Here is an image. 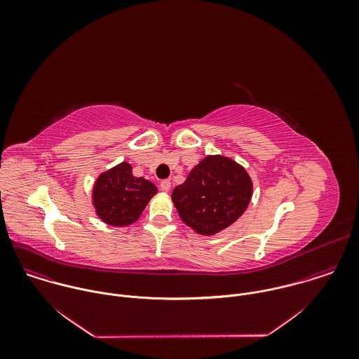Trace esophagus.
Instances as JSON below:
<instances>
[{
  "label": "esophagus",
  "mask_w": 359,
  "mask_h": 359,
  "mask_svg": "<svg viewBox=\"0 0 359 359\" xmlns=\"http://www.w3.org/2000/svg\"><path fill=\"white\" fill-rule=\"evenodd\" d=\"M160 188H161V191L168 192L170 188H171V181H170V180H163V181L160 182Z\"/></svg>",
  "instance_id": "esophagus-1"
}]
</instances>
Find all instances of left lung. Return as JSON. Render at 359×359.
<instances>
[{"mask_svg":"<svg viewBox=\"0 0 359 359\" xmlns=\"http://www.w3.org/2000/svg\"><path fill=\"white\" fill-rule=\"evenodd\" d=\"M252 195L253 182L243 165L222 154H208L175 187L171 199L184 224L211 236L246 211Z\"/></svg>","mask_w":359,"mask_h":359,"instance_id":"left-lung-1","label":"left lung"}]
</instances>
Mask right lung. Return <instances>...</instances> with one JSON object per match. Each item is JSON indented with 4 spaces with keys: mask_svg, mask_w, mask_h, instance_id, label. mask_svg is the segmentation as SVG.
I'll return each mask as SVG.
<instances>
[{
    "mask_svg": "<svg viewBox=\"0 0 359 359\" xmlns=\"http://www.w3.org/2000/svg\"><path fill=\"white\" fill-rule=\"evenodd\" d=\"M156 194L154 184L134 177L131 164L123 161L100 174L93 189V205L104 224L128 226L141 217Z\"/></svg>",
    "mask_w": 359,
    "mask_h": 359,
    "instance_id": "add662e5",
    "label": "right lung"
}]
</instances>
